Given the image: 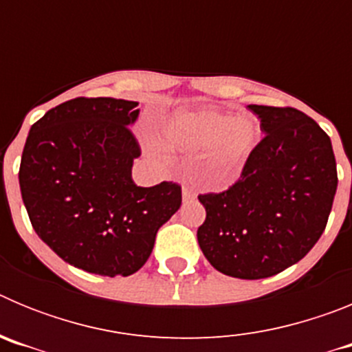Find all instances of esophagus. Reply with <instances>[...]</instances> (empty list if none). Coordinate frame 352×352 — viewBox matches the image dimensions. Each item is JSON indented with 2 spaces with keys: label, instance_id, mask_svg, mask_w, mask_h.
I'll use <instances>...</instances> for the list:
<instances>
[{
  "label": "esophagus",
  "instance_id": "1",
  "mask_svg": "<svg viewBox=\"0 0 352 352\" xmlns=\"http://www.w3.org/2000/svg\"><path fill=\"white\" fill-rule=\"evenodd\" d=\"M183 199H185V201H192V199H195V192L192 190L190 186H185L183 185Z\"/></svg>",
  "mask_w": 352,
  "mask_h": 352
}]
</instances>
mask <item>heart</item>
Returning a JSON list of instances; mask_svg holds the SVG:
<instances>
[{"mask_svg": "<svg viewBox=\"0 0 352 352\" xmlns=\"http://www.w3.org/2000/svg\"><path fill=\"white\" fill-rule=\"evenodd\" d=\"M162 138L166 146L179 151H201L210 147L204 157L206 178L213 185L226 186L243 173L259 144L261 132L252 118H236L232 113L203 109L170 118Z\"/></svg>", "mask_w": 352, "mask_h": 352, "instance_id": "b5f03b06", "label": "heart"}]
</instances>
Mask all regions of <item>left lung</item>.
<instances>
[{
  "label": "left lung",
  "instance_id": "1",
  "mask_svg": "<svg viewBox=\"0 0 352 352\" xmlns=\"http://www.w3.org/2000/svg\"><path fill=\"white\" fill-rule=\"evenodd\" d=\"M266 133L238 182L201 194L199 247L220 273L268 278L303 259L328 223L337 162L328 133L294 107L248 105Z\"/></svg>",
  "mask_w": 352,
  "mask_h": 352
}]
</instances>
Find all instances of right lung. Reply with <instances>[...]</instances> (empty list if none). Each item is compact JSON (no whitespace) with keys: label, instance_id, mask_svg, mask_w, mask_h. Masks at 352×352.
I'll use <instances>...</instances> for the list:
<instances>
[{"label":"right lung","instance_id":"1","mask_svg":"<svg viewBox=\"0 0 352 352\" xmlns=\"http://www.w3.org/2000/svg\"><path fill=\"white\" fill-rule=\"evenodd\" d=\"M138 105L77 96L43 114L24 144L19 185L31 226L61 259L88 273L141 270L158 229L182 206L178 183H133Z\"/></svg>","mask_w":352,"mask_h":352}]
</instances>
